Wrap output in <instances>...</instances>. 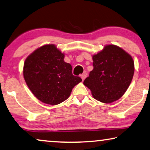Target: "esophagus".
Wrapping results in <instances>:
<instances>
[{
  "mask_svg": "<svg viewBox=\"0 0 150 150\" xmlns=\"http://www.w3.org/2000/svg\"><path fill=\"white\" fill-rule=\"evenodd\" d=\"M86 77H87V74H86V73H84V74L81 75V78L82 81H83V80L86 78Z\"/></svg>",
  "mask_w": 150,
  "mask_h": 150,
  "instance_id": "obj_1",
  "label": "esophagus"
}]
</instances>
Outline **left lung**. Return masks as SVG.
Masks as SVG:
<instances>
[{
	"mask_svg": "<svg viewBox=\"0 0 150 150\" xmlns=\"http://www.w3.org/2000/svg\"><path fill=\"white\" fill-rule=\"evenodd\" d=\"M93 69L83 84L98 101L109 104L120 99L130 86L135 71L131 56L123 49L108 44L92 56Z\"/></svg>",
	"mask_w": 150,
	"mask_h": 150,
	"instance_id": "1",
	"label": "left lung"
}]
</instances>
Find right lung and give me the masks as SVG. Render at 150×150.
Returning <instances> with one entry per match:
<instances>
[{
    "mask_svg": "<svg viewBox=\"0 0 150 150\" xmlns=\"http://www.w3.org/2000/svg\"><path fill=\"white\" fill-rule=\"evenodd\" d=\"M64 58V54L57 46L46 44L31 53L24 62L23 74L27 86L43 103L61 104L82 81L72 74V67Z\"/></svg>",
    "mask_w": 150,
    "mask_h": 150,
    "instance_id": "right-lung-1",
    "label": "right lung"
}]
</instances>
